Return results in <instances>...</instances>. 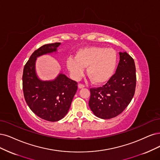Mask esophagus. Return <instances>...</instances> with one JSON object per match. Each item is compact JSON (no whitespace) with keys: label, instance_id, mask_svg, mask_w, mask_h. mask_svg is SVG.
<instances>
[{"label":"esophagus","instance_id":"34e87169","mask_svg":"<svg viewBox=\"0 0 160 160\" xmlns=\"http://www.w3.org/2000/svg\"><path fill=\"white\" fill-rule=\"evenodd\" d=\"M78 86V88H80V89H82V88H84L85 87V86L84 84H79Z\"/></svg>","mask_w":160,"mask_h":160}]
</instances>
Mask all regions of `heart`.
Returning a JSON list of instances; mask_svg holds the SVG:
<instances>
[{"mask_svg":"<svg viewBox=\"0 0 160 160\" xmlns=\"http://www.w3.org/2000/svg\"><path fill=\"white\" fill-rule=\"evenodd\" d=\"M117 64V52L112 48L92 46L84 47L76 52L75 57L67 60V67L72 77L79 79L87 67V74L93 83L107 82L113 76Z\"/></svg>","mask_w":160,"mask_h":160,"instance_id":"heart-1","label":"heart"}]
</instances>
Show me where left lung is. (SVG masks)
I'll use <instances>...</instances> for the list:
<instances>
[{"label": "left lung", "instance_id": "left-lung-1", "mask_svg": "<svg viewBox=\"0 0 160 160\" xmlns=\"http://www.w3.org/2000/svg\"><path fill=\"white\" fill-rule=\"evenodd\" d=\"M119 56L115 74L107 84L90 89V108L100 119H109L119 115L134 95L137 77L134 59L126 52H120Z\"/></svg>", "mask_w": 160, "mask_h": 160}]
</instances>
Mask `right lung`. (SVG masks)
Here are the masks:
<instances>
[{"label":"right lung","mask_w":160,"mask_h":160,"mask_svg":"<svg viewBox=\"0 0 160 160\" xmlns=\"http://www.w3.org/2000/svg\"><path fill=\"white\" fill-rule=\"evenodd\" d=\"M60 43L46 44L35 51L23 68V96L29 108L44 120L62 119L70 109L76 92L77 82L61 72L54 80H41L35 70L37 58L57 52Z\"/></svg>","instance_id":"right-lung-1"}]
</instances>
